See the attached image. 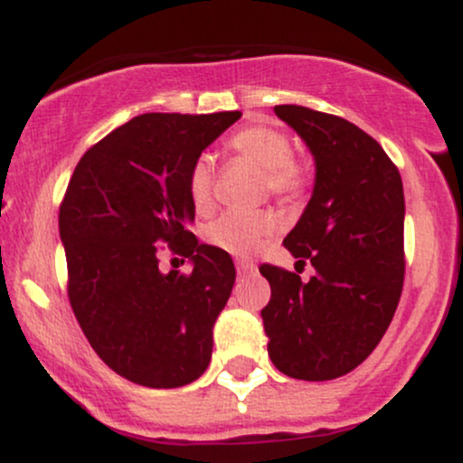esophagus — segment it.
Listing matches in <instances>:
<instances>
[{
  "instance_id": "esophagus-1",
  "label": "esophagus",
  "mask_w": 463,
  "mask_h": 463,
  "mask_svg": "<svg viewBox=\"0 0 463 463\" xmlns=\"http://www.w3.org/2000/svg\"><path fill=\"white\" fill-rule=\"evenodd\" d=\"M254 269H257V265H254V261H250V259H237V274L239 276L252 274Z\"/></svg>"
}]
</instances>
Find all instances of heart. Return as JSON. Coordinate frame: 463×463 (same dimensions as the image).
Returning <instances> with one entry per match:
<instances>
[{
    "label": "heart",
    "instance_id": "heart-1",
    "mask_svg": "<svg viewBox=\"0 0 463 463\" xmlns=\"http://www.w3.org/2000/svg\"><path fill=\"white\" fill-rule=\"evenodd\" d=\"M231 147L239 156L257 165L265 172V189L283 200L298 198L309 184V174L296 163L289 137L274 126H248L231 139ZM187 194L191 204L206 211L213 202V161L200 154L191 163L187 174ZM279 226L276 217L268 211H228L206 228L209 241L228 254L246 257L259 248L265 237L272 235Z\"/></svg>",
    "mask_w": 463,
    "mask_h": 463
}]
</instances>
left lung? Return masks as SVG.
<instances>
[{"mask_svg": "<svg viewBox=\"0 0 463 463\" xmlns=\"http://www.w3.org/2000/svg\"><path fill=\"white\" fill-rule=\"evenodd\" d=\"M274 113L309 147L316 183L285 248L316 274L307 283L276 265L261 311L268 354L283 374L331 381L379 346L405 279V194L396 165L370 135L342 117L305 106Z\"/></svg>", "mask_w": 463, "mask_h": 463, "instance_id": "1", "label": "left lung"}]
</instances>
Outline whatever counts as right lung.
<instances>
[{
  "label": "right lung",
  "mask_w": 463,
  "mask_h": 463,
  "mask_svg": "<svg viewBox=\"0 0 463 463\" xmlns=\"http://www.w3.org/2000/svg\"><path fill=\"white\" fill-rule=\"evenodd\" d=\"M239 117H132L84 152L69 180L58 213L69 302L98 357L137 385L183 387L209 368L235 265L189 231L187 174ZM163 242L190 259L191 275L157 269Z\"/></svg>",
  "instance_id": "add662e5"
}]
</instances>
